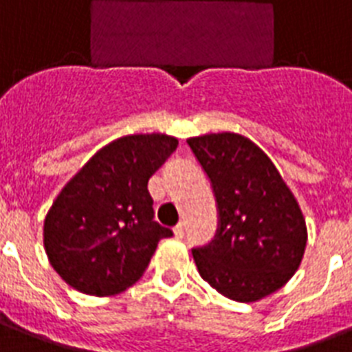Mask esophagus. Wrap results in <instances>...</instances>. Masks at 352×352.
<instances>
[{
  "mask_svg": "<svg viewBox=\"0 0 352 352\" xmlns=\"http://www.w3.org/2000/svg\"><path fill=\"white\" fill-rule=\"evenodd\" d=\"M173 233H175L177 239H182V236H184V224H182V222H179V224L173 228Z\"/></svg>",
  "mask_w": 352,
  "mask_h": 352,
  "instance_id": "esophagus-1",
  "label": "esophagus"
}]
</instances>
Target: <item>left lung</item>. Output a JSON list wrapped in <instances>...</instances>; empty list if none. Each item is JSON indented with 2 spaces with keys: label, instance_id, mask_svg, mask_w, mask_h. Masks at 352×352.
I'll return each mask as SVG.
<instances>
[{
  "label": "left lung",
  "instance_id": "1",
  "mask_svg": "<svg viewBox=\"0 0 352 352\" xmlns=\"http://www.w3.org/2000/svg\"><path fill=\"white\" fill-rule=\"evenodd\" d=\"M215 193L219 228L193 248L197 270L221 295L255 302L295 275L307 230L298 202L264 151L239 133L188 139Z\"/></svg>",
  "mask_w": 352,
  "mask_h": 352
}]
</instances>
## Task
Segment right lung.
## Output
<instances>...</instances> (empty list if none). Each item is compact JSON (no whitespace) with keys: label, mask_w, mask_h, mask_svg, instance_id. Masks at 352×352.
Instances as JSON below:
<instances>
[{"label":"right lung","mask_w":352,"mask_h":352,"mask_svg":"<svg viewBox=\"0 0 352 352\" xmlns=\"http://www.w3.org/2000/svg\"><path fill=\"white\" fill-rule=\"evenodd\" d=\"M164 133L126 135L99 150L54 201L45 219V250L74 289L121 293L146 271L161 239L148 181L177 150Z\"/></svg>","instance_id":"obj_1"}]
</instances>
